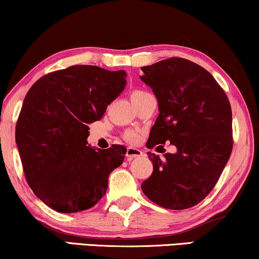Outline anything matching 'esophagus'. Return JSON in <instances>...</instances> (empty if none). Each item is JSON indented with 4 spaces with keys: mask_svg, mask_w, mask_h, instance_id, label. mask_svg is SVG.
<instances>
[{
    "mask_svg": "<svg viewBox=\"0 0 259 259\" xmlns=\"http://www.w3.org/2000/svg\"><path fill=\"white\" fill-rule=\"evenodd\" d=\"M144 153L141 152L140 150H138V148H134V147H127V152H126V157H127V160L131 161L133 160V159L136 158H139L143 155Z\"/></svg>",
    "mask_w": 259,
    "mask_h": 259,
    "instance_id": "34e87169",
    "label": "esophagus"
}]
</instances>
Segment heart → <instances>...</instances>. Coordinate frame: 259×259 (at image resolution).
I'll list each match as a JSON object with an SVG mask.
<instances>
[{
  "instance_id": "1",
  "label": "heart",
  "mask_w": 259,
  "mask_h": 259,
  "mask_svg": "<svg viewBox=\"0 0 259 259\" xmlns=\"http://www.w3.org/2000/svg\"><path fill=\"white\" fill-rule=\"evenodd\" d=\"M148 93L146 91H143V90H136L133 91L132 93H131V101L133 102H137L138 100H140L141 98H144L145 95H147ZM125 139L127 141H131V143H133V141H136L138 139V133L134 132V131H127L125 133Z\"/></svg>"
}]
</instances>
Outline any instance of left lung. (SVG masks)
I'll use <instances>...</instances> for the list:
<instances>
[{
  "label": "left lung",
  "mask_w": 259,
  "mask_h": 259,
  "mask_svg": "<svg viewBox=\"0 0 259 259\" xmlns=\"http://www.w3.org/2000/svg\"><path fill=\"white\" fill-rule=\"evenodd\" d=\"M141 70L159 108L146 147L169 143L177 148L165 159L148 152L153 172L141 190L159 206L185 210L211 192L231 155V106L214 77L186 59L161 60Z\"/></svg>",
  "instance_id": "1"
}]
</instances>
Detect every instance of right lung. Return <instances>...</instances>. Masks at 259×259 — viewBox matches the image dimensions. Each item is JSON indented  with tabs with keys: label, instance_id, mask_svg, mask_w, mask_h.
Returning a JSON list of instances; mask_svg holds the SVG:
<instances>
[{
	"label": "right lung",
	"instance_id": "1",
	"mask_svg": "<svg viewBox=\"0 0 259 259\" xmlns=\"http://www.w3.org/2000/svg\"><path fill=\"white\" fill-rule=\"evenodd\" d=\"M125 86V70L79 65L42 76L28 91L15 140L28 185L53 210L83 211L105 196L126 147L90 146L88 125L102 118Z\"/></svg>",
	"mask_w": 259,
	"mask_h": 259
}]
</instances>
